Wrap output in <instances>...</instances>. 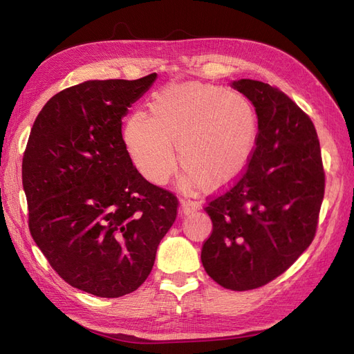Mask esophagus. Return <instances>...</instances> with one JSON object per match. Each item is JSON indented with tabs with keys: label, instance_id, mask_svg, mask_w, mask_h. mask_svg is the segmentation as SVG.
<instances>
[{
	"label": "esophagus",
	"instance_id": "1",
	"mask_svg": "<svg viewBox=\"0 0 354 354\" xmlns=\"http://www.w3.org/2000/svg\"><path fill=\"white\" fill-rule=\"evenodd\" d=\"M201 208L199 202H195V201H181L180 202V209H181V214H190L194 211H198Z\"/></svg>",
	"mask_w": 354,
	"mask_h": 354
}]
</instances>
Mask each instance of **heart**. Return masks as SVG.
I'll list each match as a JSON object with an SVG mask.
<instances>
[{
  "label": "heart",
  "mask_w": 354,
  "mask_h": 354,
  "mask_svg": "<svg viewBox=\"0 0 354 354\" xmlns=\"http://www.w3.org/2000/svg\"><path fill=\"white\" fill-rule=\"evenodd\" d=\"M147 116L133 112L124 125L128 156L140 176L164 186L180 164L181 190L202 185L217 192L234 183L250 165L259 121L243 94L203 82L171 84L149 103Z\"/></svg>",
  "instance_id": "b5f03b06"
}]
</instances>
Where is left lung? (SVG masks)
<instances>
[{
    "label": "left lung",
    "instance_id": "8db88e82",
    "mask_svg": "<svg viewBox=\"0 0 354 354\" xmlns=\"http://www.w3.org/2000/svg\"><path fill=\"white\" fill-rule=\"evenodd\" d=\"M255 108L259 138L241 180L205 208L212 233L201 261L211 279L248 291L282 274L312 243L325 192L312 120L269 84L232 81Z\"/></svg>",
    "mask_w": 354,
    "mask_h": 354
}]
</instances>
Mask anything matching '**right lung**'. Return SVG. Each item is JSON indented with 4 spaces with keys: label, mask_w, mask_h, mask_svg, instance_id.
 Listing matches in <instances>:
<instances>
[{
    "label": "right lung",
    "mask_w": 354,
    "mask_h": 354,
    "mask_svg": "<svg viewBox=\"0 0 354 354\" xmlns=\"http://www.w3.org/2000/svg\"><path fill=\"white\" fill-rule=\"evenodd\" d=\"M156 77L73 85L32 125L22 165L29 230L62 279L84 292L136 291L176 220L177 198L140 176L122 138V118Z\"/></svg>",
    "instance_id": "1"
}]
</instances>
